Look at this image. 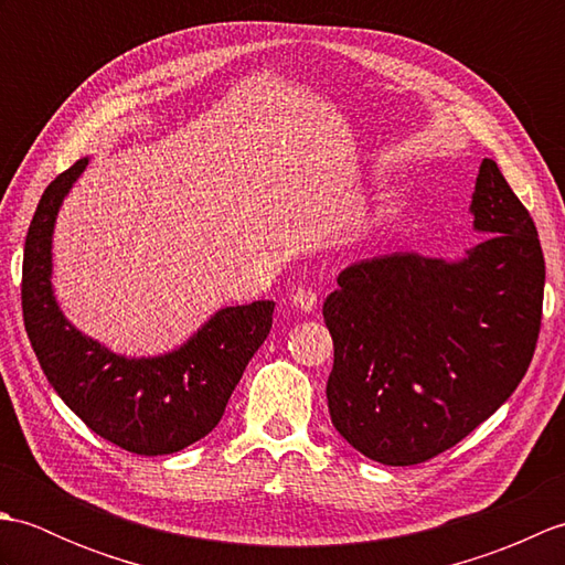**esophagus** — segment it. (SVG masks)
Masks as SVG:
<instances>
[{"instance_id":"obj_1","label":"esophagus","mask_w":565,"mask_h":565,"mask_svg":"<svg viewBox=\"0 0 565 565\" xmlns=\"http://www.w3.org/2000/svg\"><path fill=\"white\" fill-rule=\"evenodd\" d=\"M291 301L298 310H303V313H313L318 308V294L313 289H298Z\"/></svg>"}]
</instances>
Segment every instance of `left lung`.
<instances>
[{
	"instance_id": "1",
	"label": "left lung",
	"mask_w": 565,
	"mask_h": 565,
	"mask_svg": "<svg viewBox=\"0 0 565 565\" xmlns=\"http://www.w3.org/2000/svg\"><path fill=\"white\" fill-rule=\"evenodd\" d=\"M471 249L356 262L322 306L334 364V429L366 459L413 466L459 444L530 369L542 326L544 255L530 211L493 160L471 196Z\"/></svg>"
}]
</instances>
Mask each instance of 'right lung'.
I'll use <instances>...</instances> for the list:
<instances>
[{"label": "right lung", "instance_id": "right-lung-1", "mask_svg": "<svg viewBox=\"0 0 565 565\" xmlns=\"http://www.w3.org/2000/svg\"><path fill=\"white\" fill-rule=\"evenodd\" d=\"M89 158L47 184L23 245V326L45 379L92 431L130 454L182 451L221 423L247 362L271 330L274 301L225 306L174 350L111 352L77 330L53 291V231L60 206Z\"/></svg>", "mask_w": 565, "mask_h": 565}]
</instances>
